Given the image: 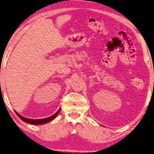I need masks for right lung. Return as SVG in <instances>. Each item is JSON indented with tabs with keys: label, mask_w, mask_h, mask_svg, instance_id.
<instances>
[{
	"label": "right lung",
	"mask_w": 154,
	"mask_h": 154,
	"mask_svg": "<svg viewBox=\"0 0 154 154\" xmlns=\"http://www.w3.org/2000/svg\"><path fill=\"white\" fill-rule=\"evenodd\" d=\"M60 111V108L59 109V110H58L57 112L55 114H53V116H51L50 117H48V118H46V119H26V118H24V117H23L21 115H20L18 112H16L15 111V112L16 113L17 115L18 116L19 118H20L21 120H23V121L26 122V123H30V124H33V125H42V124H45L48 123V122H49L51 121H52L53 119H54L56 116H57V114H59V112Z\"/></svg>",
	"instance_id": "obj_1"
}]
</instances>
